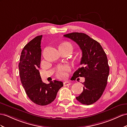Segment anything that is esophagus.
Masks as SVG:
<instances>
[{
    "label": "esophagus",
    "instance_id": "obj_1",
    "mask_svg": "<svg viewBox=\"0 0 127 127\" xmlns=\"http://www.w3.org/2000/svg\"><path fill=\"white\" fill-rule=\"evenodd\" d=\"M70 83L69 81H65V82L63 83V85L64 86H69L70 85Z\"/></svg>",
    "mask_w": 127,
    "mask_h": 127
}]
</instances>
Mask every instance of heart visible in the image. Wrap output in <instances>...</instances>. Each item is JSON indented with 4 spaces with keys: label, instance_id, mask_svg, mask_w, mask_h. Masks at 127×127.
<instances>
[{
    "label": "heart",
    "instance_id": "heart-1",
    "mask_svg": "<svg viewBox=\"0 0 127 127\" xmlns=\"http://www.w3.org/2000/svg\"><path fill=\"white\" fill-rule=\"evenodd\" d=\"M65 45H70L71 44L69 43H64L62 44L60 46H65ZM70 70V66L68 65H59L56 70V76L60 79H64L67 76V73Z\"/></svg>",
    "mask_w": 127,
    "mask_h": 127
}]
</instances>
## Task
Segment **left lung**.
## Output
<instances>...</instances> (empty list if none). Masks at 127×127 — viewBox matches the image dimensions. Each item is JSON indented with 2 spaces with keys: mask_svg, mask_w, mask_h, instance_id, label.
<instances>
[{
  "mask_svg": "<svg viewBox=\"0 0 127 127\" xmlns=\"http://www.w3.org/2000/svg\"><path fill=\"white\" fill-rule=\"evenodd\" d=\"M64 36L75 42L82 51L80 64L83 66L76 71L72 77L73 79L85 78L82 83L83 91L76 99L84 105H91L99 99L107 85L109 67L106 54L99 42L86 34L74 32Z\"/></svg>",
  "mask_w": 127,
  "mask_h": 127,
  "instance_id": "left-lung-1",
  "label": "left lung"
}]
</instances>
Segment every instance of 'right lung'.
Segmentation results:
<instances>
[{"label": "right lung", "instance_id": "right-lung-1", "mask_svg": "<svg viewBox=\"0 0 127 127\" xmlns=\"http://www.w3.org/2000/svg\"><path fill=\"white\" fill-rule=\"evenodd\" d=\"M42 37V35L37 36L24 47L20 58L19 69L22 85L29 98L38 105L45 106L55 99L63 83L54 80L47 84L42 81L39 72Z\"/></svg>", "mask_w": 127, "mask_h": 127}]
</instances>
